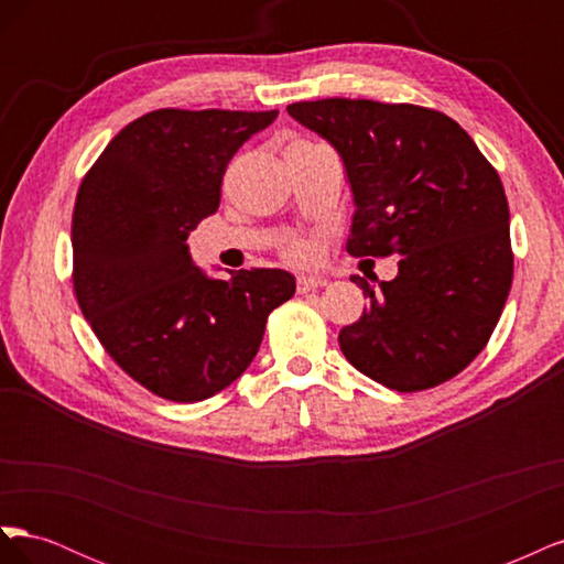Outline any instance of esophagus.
<instances>
[{
	"instance_id": "1",
	"label": "esophagus",
	"mask_w": 564,
	"mask_h": 564,
	"mask_svg": "<svg viewBox=\"0 0 564 564\" xmlns=\"http://www.w3.org/2000/svg\"><path fill=\"white\" fill-rule=\"evenodd\" d=\"M324 284H327V280H324V278H313V275H303V278H299V280H296L299 294L315 292V289H322Z\"/></svg>"
}]
</instances>
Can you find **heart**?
Here are the masks:
<instances>
[{
	"instance_id": "1",
	"label": "heart",
	"mask_w": 564,
	"mask_h": 564,
	"mask_svg": "<svg viewBox=\"0 0 564 564\" xmlns=\"http://www.w3.org/2000/svg\"><path fill=\"white\" fill-rule=\"evenodd\" d=\"M284 259L292 263H299V265H305L315 259V247L308 240H294L284 247Z\"/></svg>"
}]
</instances>
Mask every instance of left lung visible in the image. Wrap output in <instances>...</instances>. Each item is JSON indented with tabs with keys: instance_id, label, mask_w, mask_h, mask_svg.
<instances>
[{
	"instance_id": "8db88e82",
	"label": "left lung",
	"mask_w": 564,
	"mask_h": 564,
	"mask_svg": "<svg viewBox=\"0 0 564 564\" xmlns=\"http://www.w3.org/2000/svg\"><path fill=\"white\" fill-rule=\"evenodd\" d=\"M346 164L352 256H400L381 292L352 275L369 308L338 346L365 377L400 392L464 371L497 327L513 282L501 178L452 117L412 104L322 98L289 106Z\"/></svg>"
}]
</instances>
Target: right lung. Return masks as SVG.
<instances>
[{"label": "right lung", "instance_id": "1", "mask_svg": "<svg viewBox=\"0 0 564 564\" xmlns=\"http://www.w3.org/2000/svg\"><path fill=\"white\" fill-rule=\"evenodd\" d=\"M278 110L162 108L133 119L82 178L73 286L100 346L152 395L199 402L251 365L268 315L296 292L286 270L209 280L187 235L218 209L232 155Z\"/></svg>", "mask_w": 564, "mask_h": 564}]
</instances>
